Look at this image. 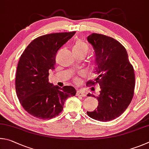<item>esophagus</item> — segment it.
<instances>
[{
  "label": "esophagus",
  "mask_w": 149,
  "mask_h": 149,
  "mask_svg": "<svg viewBox=\"0 0 149 149\" xmlns=\"http://www.w3.org/2000/svg\"><path fill=\"white\" fill-rule=\"evenodd\" d=\"M77 96H80V97H85L86 94V92L83 90H78L77 92Z\"/></svg>",
  "instance_id": "esophagus-1"
}]
</instances>
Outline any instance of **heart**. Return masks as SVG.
I'll list each match as a JSON object with an SVG mask.
<instances>
[{"label": "heart", "instance_id": "heart-1", "mask_svg": "<svg viewBox=\"0 0 149 149\" xmlns=\"http://www.w3.org/2000/svg\"><path fill=\"white\" fill-rule=\"evenodd\" d=\"M88 50V46L82 40H78L74 46H73L72 52L77 54H86ZM78 79H76L77 81H78Z\"/></svg>", "mask_w": 149, "mask_h": 149}]
</instances>
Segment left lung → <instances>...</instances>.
<instances>
[{"label": "left lung", "instance_id": "left-lung-1", "mask_svg": "<svg viewBox=\"0 0 149 149\" xmlns=\"http://www.w3.org/2000/svg\"><path fill=\"white\" fill-rule=\"evenodd\" d=\"M87 40L94 49V72L98 77L86 85L97 84L100 86L97 96L88 94L97 98L99 105L97 109L88 111L87 114L96 120L110 121L120 116L131 103L135 85L134 69L126 48L115 39L92 33ZM91 90H94V88Z\"/></svg>", "mask_w": 149, "mask_h": 149}]
</instances>
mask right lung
Masks as SVG:
<instances>
[{"mask_svg":"<svg viewBox=\"0 0 149 149\" xmlns=\"http://www.w3.org/2000/svg\"><path fill=\"white\" fill-rule=\"evenodd\" d=\"M75 33L39 36L29 44L20 57L15 91L23 109L35 118L48 120L59 115L66 99L76 94L72 86L60 88L48 82L49 72L55 69L57 51Z\"/></svg>","mask_w":149,"mask_h":149,"instance_id":"1","label":"right lung"}]
</instances>
